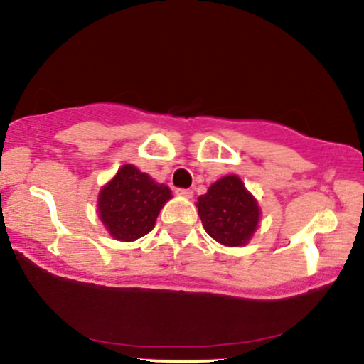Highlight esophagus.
I'll return each instance as SVG.
<instances>
[{
  "instance_id": "esophagus-1",
  "label": "esophagus",
  "mask_w": 364,
  "mask_h": 364,
  "mask_svg": "<svg viewBox=\"0 0 364 364\" xmlns=\"http://www.w3.org/2000/svg\"><path fill=\"white\" fill-rule=\"evenodd\" d=\"M176 193H178L179 196H185V198H191V196H193V191H191V190H185V188H178Z\"/></svg>"
}]
</instances>
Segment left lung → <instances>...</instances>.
Segmentation results:
<instances>
[{
  "mask_svg": "<svg viewBox=\"0 0 364 364\" xmlns=\"http://www.w3.org/2000/svg\"><path fill=\"white\" fill-rule=\"evenodd\" d=\"M196 207L208 236L220 245L243 246L258 228L260 207L236 174L217 179Z\"/></svg>",
  "mask_w": 364,
  "mask_h": 364,
  "instance_id": "8db88e82",
  "label": "left lung"
}]
</instances>
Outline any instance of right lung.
<instances>
[{
  "mask_svg": "<svg viewBox=\"0 0 364 364\" xmlns=\"http://www.w3.org/2000/svg\"><path fill=\"white\" fill-rule=\"evenodd\" d=\"M169 198L168 186L124 164L99 193V217L114 240L135 241L152 231Z\"/></svg>",
  "mask_w": 364,
  "mask_h": 364,
  "instance_id": "add662e5",
  "label": "right lung"
}]
</instances>
